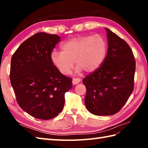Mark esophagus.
<instances>
[{"label": "esophagus", "instance_id": "obj_1", "mask_svg": "<svg viewBox=\"0 0 148 148\" xmlns=\"http://www.w3.org/2000/svg\"><path fill=\"white\" fill-rule=\"evenodd\" d=\"M81 81V79H79V78H74L73 79H72V84H77L79 83Z\"/></svg>", "mask_w": 148, "mask_h": 148}]
</instances>
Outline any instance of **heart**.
Returning <instances> with one entry per match:
<instances>
[{
	"label": "heart",
	"mask_w": 148,
	"mask_h": 148,
	"mask_svg": "<svg viewBox=\"0 0 148 148\" xmlns=\"http://www.w3.org/2000/svg\"><path fill=\"white\" fill-rule=\"evenodd\" d=\"M108 46L104 38L100 35L77 36L62 44L61 51H53L50 55L52 64L61 74H70L74 61L76 72L81 73L96 71L104 62Z\"/></svg>",
	"instance_id": "1"
}]
</instances>
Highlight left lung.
Wrapping results in <instances>:
<instances>
[{
    "label": "left lung",
    "mask_w": 148,
    "mask_h": 148,
    "mask_svg": "<svg viewBox=\"0 0 148 148\" xmlns=\"http://www.w3.org/2000/svg\"><path fill=\"white\" fill-rule=\"evenodd\" d=\"M108 50L102 66L86 76L84 103L88 111L97 116H110L120 110L134 90L136 61L130 46L109 29Z\"/></svg>",
    "instance_id": "1"
}]
</instances>
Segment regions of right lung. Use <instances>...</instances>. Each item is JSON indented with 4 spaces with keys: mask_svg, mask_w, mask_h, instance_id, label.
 Listing matches in <instances>:
<instances>
[{
    "mask_svg": "<svg viewBox=\"0 0 148 148\" xmlns=\"http://www.w3.org/2000/svg\"><path fill=\"white\" fill-rule=\"evenodd\" d=\"M60 39L37 33L25 40L11 58L10 80L17 102L37 119L56 117L64 108L65 93L72 87L71 78L61 74L50 58Z\"/></svg>",
    "mask_w": 148,
    "mask_h": 148,
    "instance_id": "obj_1",
    "label": "right lung"
}]
</instances>
